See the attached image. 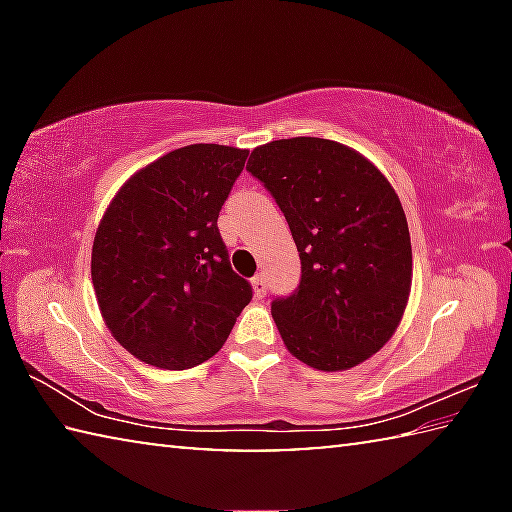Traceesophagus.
<instances>
[{
	"label": "esophagus",
	"mask_w": 512,
	"mask_h": 512,
	"mask_svg": "<svg viewBox=\"0 0 512 512\" xmlns=\"http://www.w3.org/2000/svg\"><path fill=\"white\" fill-rule=\"evenodd\" d=\"M253 289H255L257 298L266 296V275L264 273H259V275L253 277Z\"/></svg>",
	"instance_id": "esophagus-1"
}]
</instances>
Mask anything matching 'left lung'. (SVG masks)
<instances>
[{"instance_id": "obj_1", "label": "left lung", "mask_w": 512, "mask_h": 512, "mask_svg": "<svg viewBox=\"0 0 512 512\" xmlns=\"http://www.w3.org/2000/svg\"><path fill=\"white\" fill-rule=\"evenodd\" d=\"M246 169L273 194L300 253V287L271 305L284 345L323 372L359 366L400 327L411 293L395 189L361 153L320 137L257 146Z\"/></svg>"}]
</instances>
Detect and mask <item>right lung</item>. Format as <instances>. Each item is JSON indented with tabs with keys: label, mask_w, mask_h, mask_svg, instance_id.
I'll use <instances>...</instances> for the list:
<instances>
[{
	"label": "right lung",
	"mask_w": 512,
	"mask_h": 512,
	"mask_svg": "<svg viewBox=\"0 0 512 512\" xmlns=\"http://www.w3.org/2000/svg\"><path fill=\"white\" fill-rule=\"evenodd\" d=\"M246 149L189 144L133 173L92 244V284L121 348L164 370L214 357L253 289L216 228Z\"/></svg>",
	"instance_id": "1"
}]
</instances>
